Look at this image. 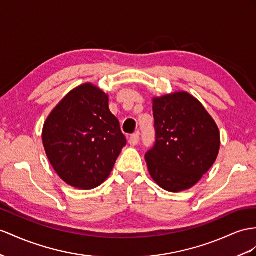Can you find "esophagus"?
I'll return each mask as SVG.
<instances>
[{"label":"esophagus","mask_w":256,"mask_h":256,"mask_svg":"<svg viewBox=\"0 0 256 256\" xmlns=\"http://www.w3.org/2000/svg\"><path fill=\"white\" fill-rule=\"evenodd\" d=\"M128 142H130V145L136 146L137 144L140 142V134L138 133H135V134L130 135V140H128Z\"/></svg>","instance_id":"esophagus-1"}]
</instances>
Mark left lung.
<instances>
[{"label":"left lung","instance_id":"left-lung-1","mask_svg":"<svg viewBox=\"0 0 256 256\" xmlns=\"http://www.w3.org/2000/svg\"><path fill=\"white\" fill-rule=\"evenodd\" d=\"M156 142L145 154L152 180L164 190L192 188L218 158L220 136L202 104L187 92L152 100Z\"/></svg>","mask_w":256,"mask_h":256}]
</instances>
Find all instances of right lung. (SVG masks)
<instances>
[{"label": "right lung", "instance_id": "1", "mask_svg": "<svg viewBox=\"0 0 256 256\" xmlns=\"http://www.w3.org/2000/svg\"><path fill=\"white\" fill-rule=\"evenodd\" d=\"M108 95L90 83L72 90L44 123L45 152L58 176L83 190L108 178L126 138Z\"/></svg>", "mask_w": 256, "mask_h": 256}]
</instances>
